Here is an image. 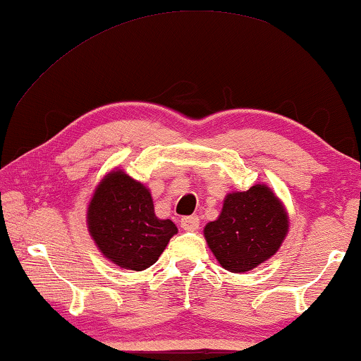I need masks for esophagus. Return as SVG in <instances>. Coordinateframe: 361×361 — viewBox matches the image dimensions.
Instances as JSON below:
<instances>
[{"label":"esophagus","instance_id":"34e87169","mask_svg":"<svg viewBox=\"0 0 361 361\" xmlns=\"http://www.w3.org/2000/svg\"><path fill=\"white\" fill-rule=\"evenodd\" d=\"M199 225H200V219L199 216H184V219H180V226L187 231H195L199 230Z\"/></svg>","mask_w":361,"mask_h":361}]
</instances>
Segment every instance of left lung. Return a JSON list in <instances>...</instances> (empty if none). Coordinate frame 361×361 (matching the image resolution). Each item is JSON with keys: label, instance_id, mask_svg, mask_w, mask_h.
I'll list each match as a JSON object with an SVG mask.
<instances>
[{"label": "left lung", "instance_id": "left-lung-1", "mask_svg": "<svg viewBox=\"0 0 361 361\" xmlns=\"http://www.w3.org/2000/svg\"><path fill=\"white\" fill-rule=\"evenodd\" d=\"M289 231L283 202L266 184L230 192L219 219L204 228L207 245L230 273H246L278 253Z\"/></svg>", "mask_w": 361, "mask_h": 361}]
</instances>
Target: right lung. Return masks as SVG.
I'll return each mask as SVG.
<instances>
[{
	"label": "right lung",
	"instance_id": "add662e5",
	"mask_svg": "<svg viewBox=\"0 0 361 361\" xmlns=\"http://www.w3.org/2000/svg\"><path fill=\"white\" fill-rule=\"evenodd\" d=\"M87 228L108 261L131 271L154 264L177 233L174 221L156 216L149 189L120 167L108 172L93 190Z\"/></svg>",
	"mask_w": 361,
	"mask_h": 361
}]
</instances>
